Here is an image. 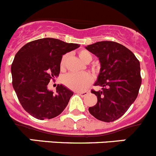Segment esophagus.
Segmentation results:
<instances>
[{"mask_svg": "<svg viewBox=\"0 0 156 156\" xmlns=\"http://www.w3.org/2000/svg\"><path fill=\"white\" fill-rule=\"evenodd\" d=\"M77 93H78L79 95H80L81 96H87L89 93L87 91H83V92H77Z\"/></svg>", "mask_w": 156, "mask_h": 156, "instance_id": "34e87169", "label": "esophagus"}]
</instances>
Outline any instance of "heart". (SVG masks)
Segmentation results:
<instances>
[{"instance_id": "heart-1", "label": "heart", "mask_w": 156, "mask_h": 156, "mask_svg": "<svg viewBox=\"0 0 156 156\" xmlns=\"http://www.w3.org/2000/svg\"><path fill=\"white\" fill-rule=\"evenodd\" d=\"M80 59L84 63H90L92 60L93 56L91 53L87 50H81L78 53ZM69 58V54L66 53L62 57L60 60V66L61 69H63L66 66V61ZM92 82V76L88 73H69L66 74L62 77V83L68 88L73 90L80 91L83 90L88 87Z\"/></svg>"}]
</instances>
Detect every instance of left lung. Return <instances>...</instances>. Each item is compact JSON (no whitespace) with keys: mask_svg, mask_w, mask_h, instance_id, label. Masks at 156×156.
Returning <instances> with one entry per match:
<instances>
[{"mask_svg":"<svg viewBox=\"0 0 156 156\" xmlns=\"http://www.w3.org/2000/svg\"><path fill=\"white\" fill-rule=\"evenodd\" d=\"M86 49L99 58L101 66L94 85L102 90L91 91L97 96V103L89 112L99 120L113 122L137 97L142 83L140 63L131 50L113 41H99Z\"/></svg>","mask_w":156,"mask_h":156,"instance_id":"1","label":"left lung"}]
</instances>
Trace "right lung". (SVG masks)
I'll use <instances>...</instances> for the list:
<instances>
[{
    "label": "right lung",
    "mask_w": 156,
    "mask_h": 156,
    "mask_svg": "<svg viewBox=\"0 0 156 156\" xmlns=\"http://www.w3.org/2000/svg\"><path fill=\"white\" fill-rule=\"evenodd\" d=\"M79 47L58 39L42 38L27 43L16 53L11 65L13 87L30 115L44 120L54 118L64 110L73 93L58 85L53 93L47 85L59 76L63 55Z\"/></svg>",
    "instance_id": "add662e5"
}]
</instances>
